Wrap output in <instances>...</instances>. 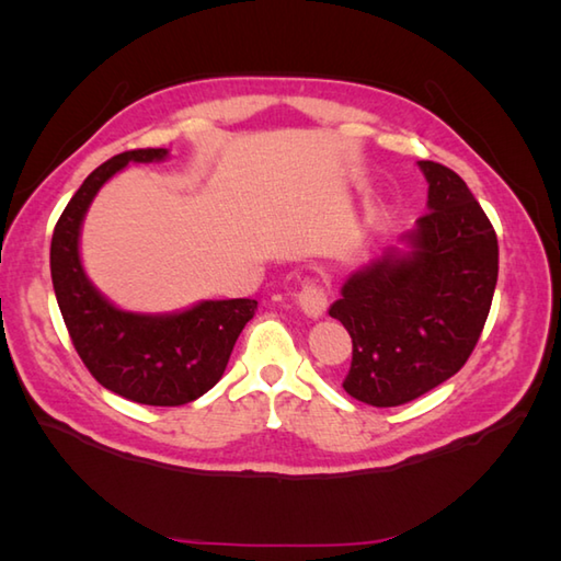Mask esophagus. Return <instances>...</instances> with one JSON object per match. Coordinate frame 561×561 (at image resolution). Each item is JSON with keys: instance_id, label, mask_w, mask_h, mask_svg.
I'll return each instance as SVG.
<instances>
[{"instance_id": "1", "label": "esophagus", "mask_w": 561, "mask_h": 561, "mask_svg": "<svg viewBox=\"0 0 561 561\" xmlns=\"http://www.w3.org/2000/svg\"><path fill=\"white\" fill-rule=\"evenodd\" d=\"M299 306L306 316L320 318L328 308V291L318 282H306L299 291Z\"/></svg>"}]
</instances>
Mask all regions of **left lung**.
Here are the masks:
<instances>
[{
    "label": "left lung",
    "mask_w": 561,
    "mask_h": 561,
    "mask_svg": "<svg viewBox=\"0 0 561 561\" xmlns=\"http://www.w3.org/2000/svg\"><path fill=\"white\" fill-rule=\"evenodd\" d=\"M428 211L390 250L344 282L330 316L352 337L342 388L374 408H398L456 376L492 308L499 243L492 221L462 178L420 161Z\"/></svg>",
    "instance_id": "8db88e82"
}]
</instances>
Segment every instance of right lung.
Returning <instances> with one entry per match:
<instances>
[{"mask_svg":"<svg viewBox=\"0 0 561 561\" xmlns=\"http://www.w3.org/2000/svg\"><path fill=\"white\" fill-rule=\"evenodd\" d=\"M165 153L133 149L101 163L69 199L50 243L57 306L83 366L103 388L153 408L187 404L217 386L238 335L257 311L255 299H229L171 316L129 313L103 299L83 274L79 229L91 199L129 161H161Z\"/></svg>","mask_w":561,"mask_h":561,"instance_id":"obj_1","label":"right lung"}]
</instances>
